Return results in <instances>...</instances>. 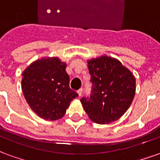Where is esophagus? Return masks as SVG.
I'll list each match as a JSON object with an SVG mask.
<instances>
[{
	"label": "esophagus",
	"instance_id": "esophagus-1",
	"mask_svg": "<svg viewBox=\"0 0 160 160\" xmlns=\"http://www.w3.org/2000/svg\"><path fill=\"white\" fill-rule=\"evenodd\" d=\"M78 94L79 96H81L82 94V88H80V89L78 90Z\"/></svg>",
	"mask_w": 160,
	"mask_h": 160
}]
</instances>
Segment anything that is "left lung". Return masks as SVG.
<instances>
[{
	"label": "left lung",
	"mask_w": 160,
	"mask_h": 160,
	"mask_svg": "<svg viewBox=\"0 0 160 160\" xmlns=\"http://www.w3.org/2000/svg\"><path fill=\"white\" fill-rule=\"evenodd\" d=\"M91 75L89 97L81 102L89 118L105 124L116 121L129 109L136 94V78L118 59L101 56L88 61Z\"/></svg>",
	"instance_id": "1"
}]
</instances>
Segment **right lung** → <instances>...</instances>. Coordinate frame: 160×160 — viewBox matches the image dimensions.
Wrapping results in <instances>:
<instances>
[{"instance_id":"obj_1","label":"right lung","mask_w":160,"mask_h":160,"mask_svg":"<svg viewBox=\"0 0 160 160\" xmlns=\"http://www.w3.org/2000/svg\"><path fill=\"white\" fill-rule=\"evenodd\" d=\"M66 64L59 58L36 60L23 72L22 90L31 110L42 118L57 120L78 96L70 88Z\"/></svg>"}]
</instances>
